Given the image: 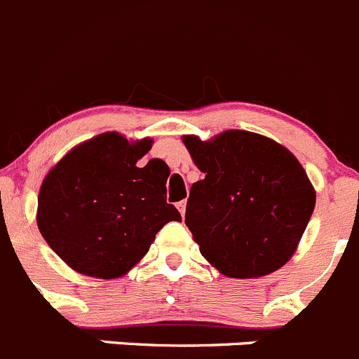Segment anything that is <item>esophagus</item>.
Listing matches in <instances>:
<instances>
[{
  "instance_id": "34e87169",
  "label": "esophagus",
  "mask_w": 359,
  "mask_h": 359,
  "mask_svg": "<svg viewBox=\"0 0 359 359\" xmlns=\"http://www.w3.org/2000/svg\"><path fill=\"white\" fill-rule=\"evenodd\" d=\"M177 209H179V212L182 214V217H184V214H186V200H182V202L177 203Z\"/></svg>"
}]
</instances>
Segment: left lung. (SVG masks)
I'll list each match as a JSON object with an SVG mask.
<instances>
[{"label":"left lung","mask_w":359,"mask_h":359,"mask_svg":"<svg viewBox=\"0 0 359 359\" xmlns=\"http://www.w3.org/2000/svg\"><path fill=\"white\" fill-rule=\"evenodd\" d=\"M184 145L205 173L191 186L186 205V225L200 253L230 278L280 269L316 207L299 161L248 130H226L210 142L184 136Z\"/></svg>","instance_id":"1"}]
</instances>
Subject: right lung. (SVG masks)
Wrapping results in <instances>:
<instances>
[{"label":"right lung","mask_w":359,"mask_h":359,"mask_svg":"<svg viewBox=\"0 0 359 359\" xmlns=\"http://www.w3.org/2000/svg\"><path fill=\"white\" fill-rule=\"evenodd\" d=\"M150 147V140L129 143L118 133H104L70 150L43 179L36 225L78 273L122 276L168 221H180L166 202V163L150 159L140 168Z\"/></svg>","instance_id":"1"}]
</instances>
